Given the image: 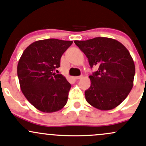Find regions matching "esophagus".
I'll return each instance as SVG.
<instances>
[{"label":"esophagus","instance_id":"34e87169","mask_svg":"<svg viewBox=\"0 0 146 146\" xmlns=\"http://www.w3.org/2000/svg\"><path fill=\"white\" fill-rule=\"evenodd\" d=\"M82 77V76H76V77H75V79H76V80H79V79H80Z\"/></svg>","mask_w":146,"mask_h":146}]
</instances>
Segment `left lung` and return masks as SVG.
Listing matches in <instances>:
<instances>
[{
	"instance_id": "left-lung-1",
	"label": "left lung",
	"mask_w": 146,
	"mask_h": 146,
	"mask_svg": "<svg viewBox=\"0 0 146 146\" xmlns=\"http://www.w3.org/2000/svg\"><path fill=\"white\" fill-rule=\"evenodd\" d=\"M85 54L91 68L98 70L90 76V87L85 92L86 101L100 110H111L122 102L133 85L135 65L127 48L107 37L74 41Z\"/></svg>"
}]
</instances>
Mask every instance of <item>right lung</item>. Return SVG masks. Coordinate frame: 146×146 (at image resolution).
I'll list each match as a JSON object with an SVG mask.
<instances>
[{
    "label": "right lung",
    "instance_id": "obj_1",
    "mask_svg": "<svg viewBox=\"0 0 146 146\" xmlns=\"http://www.w3.org/2000/svg\"><path fill=\"white\" fill-rule=\"evenodd\" d=\"M72 43L57 39L36 41L19 60L17 76L22 92L39 111L55 112L67 103L71 85L64 76L54 71L60 67L61 56Z\"/></svg>",
    "mask_w": 146,
    "mask_h": 146
}]
</instances>
